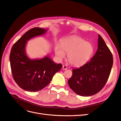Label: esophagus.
<instances>
[{"label":"esophagus","instance_id":"1","mask_svg":"<svg viewBox=\"0 0 121 121\" xmlns=\"http://www.w3.org/2000/svg\"><path fill=\"white\" fill-rule=\"evenodd\" d=\"M62 69H63V70H66V69H67V65H65L63 66Z\"/></svg>","mask_w":121,"mask_h":121}]
</instances>
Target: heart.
Returning a JSON list of instances; mask_svg holds the SVG:
<instances>
[{
	"label": "heart",
	"instance_id": "obj_1",
	"mask_svg": "<svg viewBox=\"0 0 121 121\" xmlns=\"http://www.w3.org/2000/svg\"><path fill=\"white\" fill-rule=\"evenodd\" d=\"M94 52L92 45L79 36H73L64 40L62 44L55 48V54L59 60L65 57L67 53L69 63L76 66L85 64L90 60Z\"/></svg>",
	"mask_w": 121,
	"mask_h": 121
}]
</instances>
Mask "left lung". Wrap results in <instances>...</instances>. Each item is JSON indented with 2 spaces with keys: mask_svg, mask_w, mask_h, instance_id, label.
<instances>
[{
  "mask_svg": "<svg viewBox=\"0 0 121 121\" xmlns=\"http://www.w3.org/2000/svg\"><path fill=\"white\" fill-rule=\"evenodd\" d=\"M113 63L111 52L100 35H98L96 53L90 61L73 69V75L68 80V85L79 95L89 96L95 94L106 84Z\"/></svg>",
  "mask_w": 121,
  "mask_h": 121,
  "instance_id": "left-lung-1",
  "label": "left lung"
}]
</instances>
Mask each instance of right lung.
Masks as SVG:
<instances>
[{"instance_id": "right-lung-1", "label": "right lung", "mask_w": 121, "mask_h": 121, "mask_svg": "<svg viewBox=\"0 0 121 121\" xmlns=\"http://www.w3.org/2000/svg\"><path fill=\"white\" fill-rule=\"evenodd\" d=\"M47 30L35 27L27 31L12 46L10 62L14 80L23 90L37 91L48 86L62 64H56L48 56L31 59L26 52L27 41L46 33Z\"/></svg>"}]
</instances>
